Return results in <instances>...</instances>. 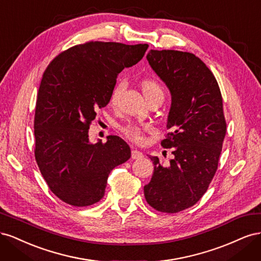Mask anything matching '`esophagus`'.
<instances>
[{"instance_id":"1","label":"esophagus","mask_w":261,"mask_h":261,"mask_svg":"<svg viewBox=\"0 0 261 261\" xmlns=\"http://www.w3.org/2000/svg\"><path fill=\"white\" fill-rule=\"evenodd\" d=\"M144 158V154L143 152L138 151V150H133L132 151V159H143Z\"/></svg>"}]
</instances>
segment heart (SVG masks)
<instances>
[{"mask_svg":"<svg viewBox=\"0 0 261 261\" xmlns=\"http://www.w3.org/2000/svg\"><path fill=\"white\" fill-rule=\"evenodd\" d=\"M123 89V83L120 82L117 83L114 88L111 91V94H110V102L112 105H115L118 97L122 92ZM141 89H143V92L145 94V97L147 100L149 98H151L153 96H163V88L161 85L152 80H145L141 82ZM149 130V127L147 126H141L138 124H127L125 126H122L121 132L124 134V135L127 137L128 139L136 141V143H143L145 140V132Z\"/></svg>","mask_w":261,"mask_h":261,"instance_id":"obj_1","label":"heart"}]
</instances>
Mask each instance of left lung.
I'll return each instance as SVG.
<instances>
[{
  "label": "left lung",
  "mask_w": 261,
  "mask_h": 261,
  "mask_svg": "<svg viewBox=\"0 0 261 261\" xmlns=\"http://www.w3.org/2000/svg\"><path fill=\"white\" fill-rule=\"evenodd\" d=\"M150 66L171 91L172 103L161 140L174 155L163 165L149 156L154 172L144 187L153 209L176 213L197 203L215 176L226 133L223 102L216 77L195 54L176 50H150Z\"/></svg>",
  "instance_id": "left-lung-1"
}]
</instances>
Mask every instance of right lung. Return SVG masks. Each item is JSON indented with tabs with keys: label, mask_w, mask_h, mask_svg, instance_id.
Segmentation results:
<instances>
[{
	"label": "right lung",
	"mask_w": 261,
	"mask_h": 261,
	"mask_svg": "<svg viewBox=\"0 0 261 261\" xmlns=\"http://www.w3.org/2000/svg\"><path fill=\"white\" fill-rule=\"evenodd\" d=\"M148 44L89 41L55 57L42 75L35 112V158L51 192L70 206L105 196L110 172L130 158L118 136L90 144L98 109L110 102L117 75L144 58Z\"/></svg>",
	"instance_id": "right-lung-1"
}]
</instances>
